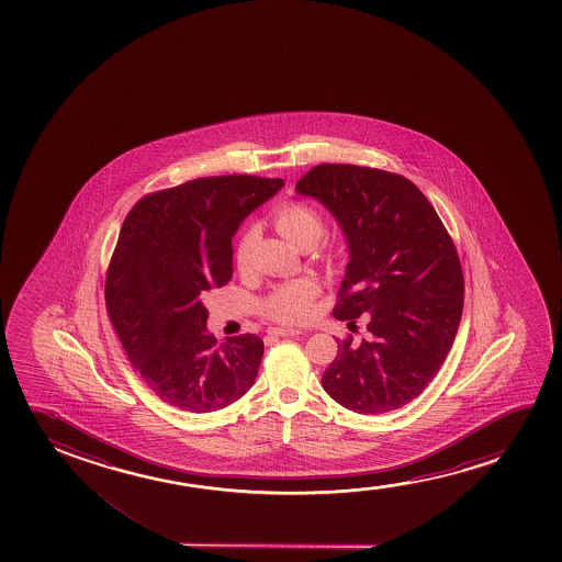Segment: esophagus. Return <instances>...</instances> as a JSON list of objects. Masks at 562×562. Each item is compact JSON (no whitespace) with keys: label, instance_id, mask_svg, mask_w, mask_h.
I'll list each match as a JSON object with an SVG mask.
<instances>
[{"label":"esophagus","instance_id":"obj_1","mask_svg":"<svg viewBox=\"0 0 562 562\" xmlns=\"http://www.w3.org/2000/svg\"><path fill=\"white\" fill-rule=\"evenodd\" d=\"M270 334H274V336H301V334H305V330H300V328H272Z\"/></svg>","mask_w":562,"mask_h":562}]
</instances>
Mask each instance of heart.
Masks as SVG:
<instances>
[{"label":"heart","mask_w":562,"mask_h":562,"mask_svg":"<svg viewBox=\"0 0 562 562\" xmlns=\"http://www.w3.org/2000/svg\"><path fill=\"white\" fill-rule=\"evenodd\" d=\"M274 226L292 246L297 249L313 247L321 239L324 232V221L321 213L307 203L293 201L274 213ZM254 249V232L241 234L236 247V262L239 269H246L251 261ZM324 257L331 259L334 249H324ZM316 295V284L313 280H295L290 284L280 285L265 300V313L272 321L284 324L305 323L313 313V300Z\"/></svg>","instance_id":"obj_1"}]
</instances>
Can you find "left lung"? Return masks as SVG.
Instances as JSON below:
<instances>
[{"label":"left lung","mask_w":562,"mask_h":562,"mask_svg":"<svg viewBox=\"0 0 562 562\" xmlns=\"http://www.w3.org/2000/svg\"><path fill=\"white\" fill-rule=\"evenodd\" d=\"M295 192L323 203L346 238L334 316H362L369 330L361 344L339 341L324 390L359 415L407 405L438 374L461 323L464 280L446 226L411 180L385 170L318 165Z\"/></svg>","instance_id":"left-lung-1"}]
</instances>
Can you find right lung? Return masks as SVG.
Wrapping results in <instances>:
<instances>
[{
	"label": "right lung",
	"mask_w": 562,
	"mask_h": 562,
	"mask_svg": "<svg viewBox=\"0 0 562 562\" xmlns=\"http://www.w3.org/2000/svg\"><path fill=\"white\" fill-rule=\"evenodd\" d=\"M284 186L282 178L209 177L146 195L119 234L105 280L109 318L165 403L213 413L255 384L262 339L216 341L203 297L232 278L239 224Z\"/></svg>",
	"instance_id": "right-lung-1"
}]
</instances>
